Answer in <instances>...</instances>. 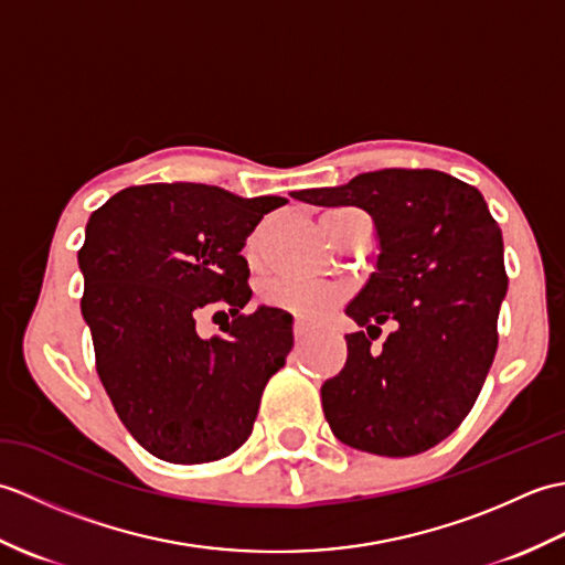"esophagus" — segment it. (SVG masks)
<instances>
[{"label": "esophagus", "mask_w": 565, "mask_h": 565, "mask_svg": "<svg viewBox=\"0 0 565 565\" xmlns=\"http://www.w3.org/2000/svg\"><path fill=\"white\" fill-rule=\"evenodd\" d=\"M294 334H296V340H306L308 338V326H306L301 318L294 322Z\"/></svg>", "instance_id": "1"}]
</instances>
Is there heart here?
<instances>
[{"mask_svg":"<svg viewBox=\"0 0 565 565\" xmlns=\"http://www.w3.org/2000/svg\"><path fill=\"white\" fill-rule=\"evenodd\" d=\"M356 213H359L356 209H332V211L322 215V225H328V227L342 225L344 221H350L352 215H356ZM259 235H262V231L252 235L249 243H247V252L252 257H255L257 249H259ZM262 298H264V303L271 306V308L291 310V313H298L303 318H320V316H326L330 308H334L342 301L344 291L334 284L281 279V281L267 286V289H264V294H262Z\"/></svg>","mask_w":565,"mask_h":565,"instance_id":"1","label":"heart"}]
</instances>
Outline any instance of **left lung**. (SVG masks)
<instances>
[{
	"label": "left lung",
	"mask_w": 565,
	"mask_h": 565,
	"mask_svg": "<svg viewBox=\"0 0 565 565\" xmlns=\"http://www.w3.org/2000/svg\"><path fill=\"white\" fill-rule=\"evenodd\" d=\"M316 206H359L376 223L379 269L347 308V362L322 383L332 435L359 451L415 456L459 427L498 350L508 291L502 231L476 186L439 170L364 172L296 191ZM394 326L381 348L380 326Z\"/></svg>",
	"instance_id": "1"
}]
</instances>
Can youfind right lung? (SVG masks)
Returning a JSON list of instances; mask_svg holds the SVG:
<instances>
[{
	"mask_svg": "<svg viewBox=\"0 0 565 565\" xmlns=\"http://www.w3.org/2000/svg\"><path fill=\"white\" fill-rule=\"evenodd\" d=\"M284 203L179 182L128 186L92 213L77 259L97 374L126 429L162 461L209 463L243 447L291 352L286 310L243 313L252 289L239 255ZM213 305L232 322L201 341L195 316Z\"/></svg>",
	"mask_w": 565,
	"mask_h": 565,
	"instance_id": "1",
	"label": "right lung"
}]
</instances>
